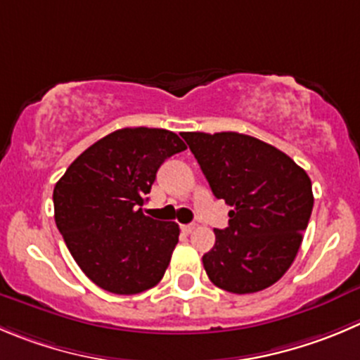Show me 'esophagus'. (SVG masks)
<instances>
[{
    "instance_id": "obj_1",
    "label": "esophagus",
    "mask_w": 360,
    "mask_h": 360,
    "mask_svg": "<svg viewBox=\"0 0 360 360\" xmlns=\"http://www.w3.org/2000/svg\"><path fill=\"white\" fill-rule=\"evenodd\" d=\"M180 228H182L184 233L189 235V233H193L194 228H196V224H182V226H180Z\"/></svg>"
}]
</instances>
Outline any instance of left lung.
Masks as SVG:
<instances>
[{
    "instance_id": "obj_1",
    "label": "left lung",
    "mask_w": 360,
    "mask_h": 360,
    "mask_svg": "<svg viewBox=\"0 0 360 360\" xmlns=\"http://www.w3.org/2000/svg\"><path fill=\"white\" fill-rule=\"evenodd\" d=\"M217 200L229 210L226 229L203 256L207 276L229 293L269 288L292 266L313 210L306 171L286 153L238 132H182Z\"/></svg>"
}]
</instances>
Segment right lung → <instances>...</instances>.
Wrapping results in <instances>:
<instances>
[{"label":"right lung","mask_w":360,"mask_h":360,"mask_svg":"<svg viewBox=\"0 0 360 360\" xmlns=\"http://www.w3.org/2000/svg\"><path fill=\"white\" fill-rule=\"evenodd\" d=\"M187 146L166 129H120L84 150L54 186V221L84 274L134 295L162 279L180 228L143 212L160 164Z\"/></svg>","instance_id":"1"}]
</instances>
